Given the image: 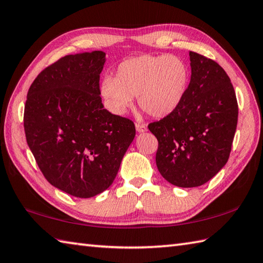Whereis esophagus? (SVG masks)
Wrapping results in <instances>:
<instances>
[{"label": "esophagus", "mask_w": 263, "mask_h": 263, "mask_svg": "<svg viewBox=\"0 0 263 263\" xmlns=\"http://www.w3.org/2000/svg\"><path fill=\"white\" fill-rule=\"evenodd\" d=\"M136 130L139 133H142L147 131V127L145 124H142V123H136Z\"/></svg>", "instance_id": "1"}]
</instances>
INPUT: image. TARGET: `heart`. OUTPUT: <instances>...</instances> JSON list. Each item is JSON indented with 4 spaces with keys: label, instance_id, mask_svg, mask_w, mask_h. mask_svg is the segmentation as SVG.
Wrapping results in <instances>:
<instances>
[{
    "label": "heart",
    "instance_id": "1",
    "mask_svg": "<svg viewBox=\"0 0 263 263\" xmlns=\"http://www.w3.org/2000/svg\"><path fill=\"white\" fill-rule=\"evenodd\" d=\"M190 71L178 55L142 54L118 65L115 79L106 77L101 96L117 115L125 114L133 97L153 117H165L181 105L187 93Z\"/></svg>",
    "mask_w": 263,
    "mask_h": 263
}]
</instances>
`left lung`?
<instances>
[{
	"label": "left lung",
	"mask_w": 263,
	"mask_h": 263,
	"mask_svg": "<svg viewBox=\"0 0 263 263\" xmlns=\"http://www.w3.org/2000/svg\"><path fill=\"white\" fill-rule=\"evenodd\" d=\"M192 77L176 110L148 128L158 140L156 165L181 188L198 187L227 163L238 120L234 86L214 60L190 51Z\"/></svg>",
	"instance_id": "left-lung-1"
}]
</instances>
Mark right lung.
Segmentation results:
<instances>
[{"instance_id": "add662e5", "label": "right lung", "mask_w": 263, "mask_h": 263, "mask_svg": "<svg viewBox=\"0 0 263 263\" xmlns=\"http://www.w3.org/2000/svg\"><path fill=\"white\" fill-rule=\"evenodd\" d=\"M105 61L102 51L63 57L37 75L25 105L26 140L43 176L80 198L110 186L136 136L132 121L102 105Z\"/></svg>"}]
</instances>
